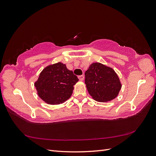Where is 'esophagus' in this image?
<instances>
[{
    "mask_svg": "<svg viewBox=\"0 0 156 156\" xmlns=\"http://www.w3.org/2000/svg\"><path fill=\"white\" fill-rule=\"evenodd\" d=\"M84 75H79V76H78V78H79V81H83L84 80Z\"/></svg>",
    "mask_w": 156,
    "mask_h": 156,
    "instance_id": "34e87169",
    "label": "esophagus"
}]
</instances>
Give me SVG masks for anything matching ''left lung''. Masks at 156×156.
<instances>
[{"mask_svg": "<svg viewBox=\"0 0 156 156\" xmlns=\"http://www.w3.org/2000/svg\"><path fill=\"white\" fill-rule=\"evenodd\" d=\"M85 84L90 95L98 102L114 100L122 88L120 79L115 71L100 62L90 65L85 72Z\"/></svg>", "mask_w": 156, "mask_h": 156, "instance_id": "8db88e82", "label": "left lung"}]
</instances>
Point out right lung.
<instances>
[{
    "instance_id": "add662e5",
    "label": "right lung",
    "mask_w": 156,
    "mask_h": 156,
    "mask_svg": "<svg viewBox=\"0 0 156 156\" xmlns=\"http://www.w3.org/2000/svg\"><path fill=\"white\" fill-rule=\"evenodd\" d=\"M79 81L66 64L57 62L46 66L34 83L38 96L49 105H59L71 97Z\"/></svg>"
}]
</instances>
